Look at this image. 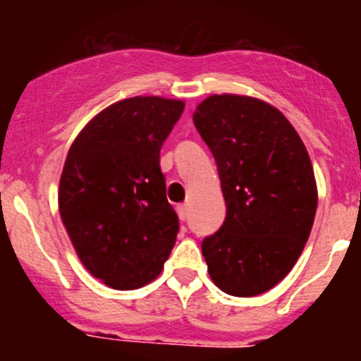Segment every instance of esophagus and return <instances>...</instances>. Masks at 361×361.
Instances as JSON below:
<instances>
[{"mask_svg": "<svg viewBox=\"0 0 361 361\" xmlns=\"http://www.w3.org/2000/svg\"><path fill=\"white\" fill-rule=\"evenodd\" d=\"M176 211H178V216H180L181 221L187 220V218H188V207H187V204H180V206L176 207Z\"/></svg>", "mask_w": 361, "mask_h": 361, "instance_id": "1", "label": "esophagus"}]
</instances>
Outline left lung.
I'll use <instances>...</instances> for the list:
<instances>
[{"mask_svg":"<svg viewBox=\"0 0 361 361\" xmlns=\"http://www.w3.org/2000/svg\"><path fill=\"white\" fill-rule=\"evenodd\" d=\"M194 126L213 154L227 216L202 241L221 292L255 297L278 285L300 257L318 192L311 159L281 111L245 96H209Z\"/></svg>","mask_w":361,"mask_h":361,"instance_id":"1","label":"left lung"}]
</instances>
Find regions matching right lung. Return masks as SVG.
<instances>
[{"mask_svg":"<svg viewBox=\"0 0 361 361\" xmlns=\"http://www.w3.org/2000/svg\"><path fill=\"white\" fill-rule=\"evenodd\" d=\"M183 108L155 96L118 101L68 152L61 218L87 271L115 290L157 278L176 243L180 220L166 197L160 148Z\"/></svg>","mask_w":361,"mask_h":361,"instance_id":"1","label":"right lung"}]
</instances>
